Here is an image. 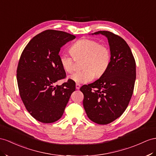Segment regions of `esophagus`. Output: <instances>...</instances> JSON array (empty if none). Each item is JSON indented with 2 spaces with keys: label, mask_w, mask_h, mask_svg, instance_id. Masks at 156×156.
Masks as SVG:
<instances>
[{
  "label": "esophagus",
  "mask_w": 156,
  "mask_h": 156,
  "mask_svg": "<svg viewBox=\"0 0 156 156\" xmlns=\"http://www.w3.org/2000/svg\"><path fill=\"white\" fill-rule=\"evenodd\" d=\"M80 87V85L78 84V83H76V88L77 90H79Z\"/></svg>",
  "instance_id": "esophagus-1"
}]
</instances>
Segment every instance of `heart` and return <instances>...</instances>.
Returning <instances> with one entry per match:
<instances>
[{"instance_id":"b5f03b06","label":"heart","mask_w":156,"mask_h":156,"mask_svg":"<svg viewBox=\"0 0 156 156\" xmlns=\"http://www.w3.org/2000/svg\"><path fill=\"white\" fill-rule=\"evenodd\" d=\"M72 54L76 59L84 58L82 71H78L70 77L78 83L91 82L95 75L101 76L108 69L111 61V53L108 47L101 45L95 40L82 39L76 41L70 47ZM73 56L62 53L60 56V62L68 73L75 70V59Z\"/></svg>"}]
</instances>
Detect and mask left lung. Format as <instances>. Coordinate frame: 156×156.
<instances>
[{
	"instance_id": "8db88e82",
	"label": "left lung",
	"mask_w": 156,
	"mask_h": 156,
	"mask_svg": "<svg viewBox=\"0 0 156 156\" xmlns=\"http://www.w3.org/2000/svg\"><path fill=\"white\" fill-rule=\"evenodd\" d=\"M108 39L111 61L99 79L83 85V105L87 116L93 122L107 125L121 116L133 94L136 80V62L130 48L119 35L99 31Z\"/></svg>"
}]
</instances>
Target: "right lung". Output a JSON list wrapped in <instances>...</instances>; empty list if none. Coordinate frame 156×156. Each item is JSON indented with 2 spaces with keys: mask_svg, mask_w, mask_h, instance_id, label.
Instances as JSON below:
<instances>
[{
  "mask_svg": "<svg viewBox=\"0 0 156 156\" xmlns=\"http://www.w3.org/2000/svg\"><path fill=\"white\" fill-rule=\"evenodd\" d=\"M75 38L65 31L45 30L30 40L20 58L16 75L20 95L27 111L39 122L51 123L61 119L75 91L71 79L55 86L66 78L59 51Z\"/></svg>",
  "mask_w": 156,
  "mask_h": 156,
  "instance_id": "1",
  "label": "right lung"
}]
</instances>
